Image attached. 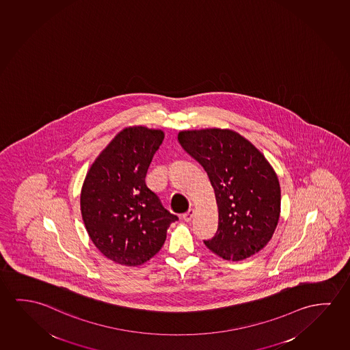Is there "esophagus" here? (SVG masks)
<instances>
[{
	"mask_svg": "<svg viewBox=\"0 0 350 350\" xmlns=\"http://www.w3.org/2000/svg\"><path fill=\"white\" fill-rule=\"evenodd\" d=\"M193 217H194V210H189L187 213H184L183 219L185 221H190L193 219Z\"/></svg>",
	"mask_w": 350,
	"mask_h": 350,
	"instance_id": "34e87169",
	"label": "esophagus"
}]
</instances>
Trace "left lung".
<instances>
[{
    "label": "left lung",
    "instance_id": "8db88e82",
    "mask_svg": "<svg viewBox=\"0 0 350 350\" xmlns=\"http://www.w3.org/2000/svg\"><path fill=\"white\" fill-rule=\"evenodd\" d=\"M178 142L204 167L215 189L218 229L204 245L226 260H242L270 241L280 217L279 179L263 154L230 129L182 131Z\"/></svg>",
    "mask_w": 350,
    "mask_h": 350
}]
</instances>
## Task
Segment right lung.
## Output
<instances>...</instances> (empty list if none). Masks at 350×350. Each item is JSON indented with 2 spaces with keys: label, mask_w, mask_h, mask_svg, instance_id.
Returning <instances> with one entry per match:
<instances>
[{
  "label": "right lung",
  "mask_w": 350,
  "mask_h": 350,
  "mask_svg": "<svg viewBox=\"0 0 350 350\" xmlns=\"http://www.w3.org/2000/svg\"><path fill=\"white\" fill-rule=\"evenodd\" d=\"M161 129H122L93 162L81 190V213L96 247L115 263L135 267L161 250L177 215L146 187Z\"/></svg>",
  "instance_id": "right-lung-1"
}]
</instances>
